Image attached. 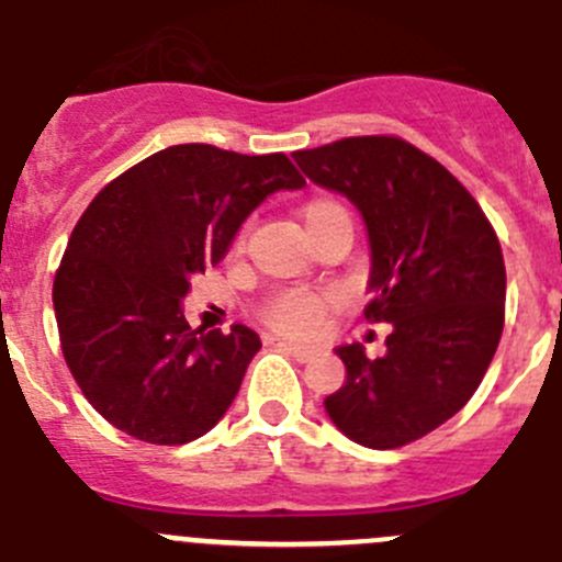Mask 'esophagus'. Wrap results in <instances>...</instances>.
<instances>
[{
	"label": "esophagus",
	"mask_w": 562,
	"mask_h": 562,
	"mask_svg": "<svg viewBox=\"0 0 562 562\" xmlns=\"http://www.w3.org/2000/svg\"><path fill=\"white\" fill-rule=\"evenodd\" d=\"M278 348L290 351L297 362H308V359L317 357V348H312V345H297V342H286V339H281V342H278Z\"/></svg>",
	"instance_id": "obj_1"
}]
</instances>
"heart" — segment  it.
Masks as SVG:
<instances>
[{"label": "heart", "instance_id": "obj_1", "mask_svg": "<svg viewBox=\"0 0 562 562\" xmlns=\"http://www.w3.org/2000/svg\"><path fill=\"white\" fill-rule=\"evenodd\" d=\"M301 217L306 225V234L331 223V220H351L345 205L334 198H312L303 205ZM236 247H241V239L236 241ZM331 303V297L323 295V292L284 290L267 297V303L261 306V321L284 337H312L323 328Z\"/></svg>", "mask_w": 562, "mask_h": 562}]
</instances>
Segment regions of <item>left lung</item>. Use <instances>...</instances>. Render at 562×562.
Here are the masks:
<instances>
[{
    "mask_svg": "<svg viewBox=\"0 0 562 562\" xmlns=\"http://www.w3.org/2000/svg\"><path fill=\"white\" fill-rule=\"evenodd\" d=\"M292 158L359 209L373 295L364 317L393 323L384 357L339 345L348 375L323 404L359 446L398 449L454 418L480 387L504 328L502 245L460 180L404 138H339Z\"/></svg>",
    "mask_w": 562,
    "mask_h": 562,
    "instance_id": "1",
    "label": "left lung"
}]
</instances>
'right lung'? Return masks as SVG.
Returning a JSON list of instances; mask_svg holds the SVG:
<instances>
[{"label":"right lung","mask_w":562,"mask_h":562,"mask_svg":"<svg viewBox=\"0 0 562 562\" xmlns=\"http://www.w3.org/2000/svg\"><path fill=\"white\" fill-rule=\"evenodd\" d=\"M301 187L284 153L175 144L91 200L55 272L53 303L66 364L108 424L156 446L217 426L261 339L241 323L231 334L192 328L180 301L194 276L223 261L256 205Z\"/></svg>","instance_id":"right-lung-1"}]
</instances>
